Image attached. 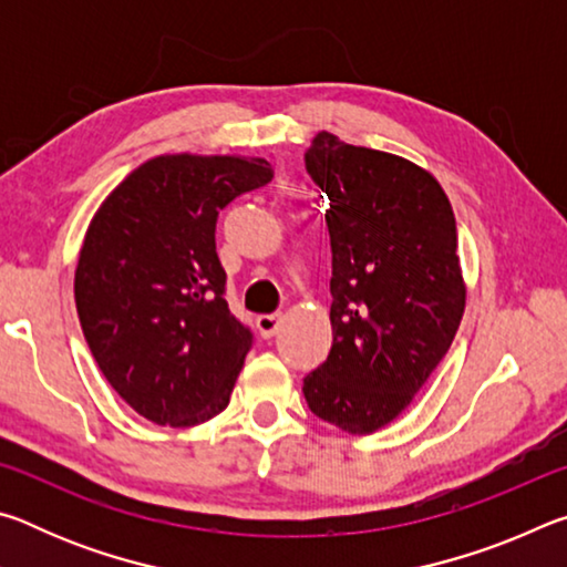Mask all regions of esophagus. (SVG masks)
<instances>
[{
  "label": "esophagus",
  "mask_w": 567,
  "mask_h": 567,
  "mask_svg": "<svg viewBox=\"0 0 567 567\" xmlns=\"http://www.w3.org/2000/svg\"><path fill=\"white\" fill-rule=\"evenodd\" d=\"M282 324V315H260L257 318V330H260L262 338H272V334L280 330Z\"/></svg>",
  "instance_id": "34e87169"
}]
</instances>
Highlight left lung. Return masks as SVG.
I'll return each mask as SVG.
<instances>
[{
	"mask_svg": "<svg viewBox=\"0 0 567 567\" xmlns=\"http://www.w3.org/2000/svg\"><path fill=\"white\" fill-rule=\"evenodd\" d=\"M305 165L330 199L332 348L302 392L320 420L370 435L415 400L463 320L455 215L427 169L330 132Z\"/></svg>",
	"mask_w": 567,
	"mask_h": 567,
	"instance_id": "1",
	"label": "left lung"
}]
</instances>
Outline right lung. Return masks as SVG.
Returning <instances> with one entry per match:
<instances>
[{
    "label": "right lung",
    "mask_w": 567,
    "mask_h": 567,
    "mask_svg": "<svg viewBox=\"0 0 567 567\" xmlns=\"http://www.w3.org/2000/svg\"><path fill=\"white\" fill-rule=\"evenodd\" d=\"M272 175L262 157L159 155L92 217L74 270L76 315L102 375L155 425H199L227 408L252 332L227 307L215 225Z\"/></svg>",
    "instance_id": "1"
}]
</instances>
